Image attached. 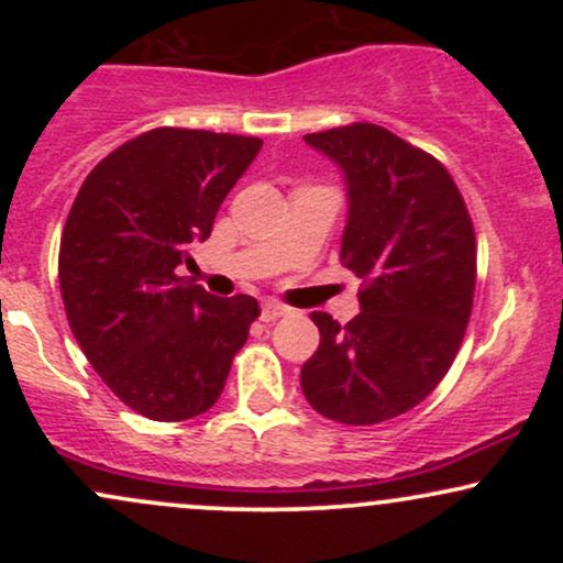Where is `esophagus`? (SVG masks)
<instances>
[{
    "mask_svg": "<svg viewBox=\"0 0 563 563\" xmlns=\"http://www.w3.org/2000/svg\"><path fill=\"white\" fill-rule=\"evenodd\" d=\"M283 314H288V307H283V303H277V301H264V307H262V320L264 322L280 320Z\"/></svg>",
    "mask_w": 563,
    "mask_h": 563,
    "instance_id": "obj_1",
    "label": "esophagus"
}]
</instances>
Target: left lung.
<instances>
[{
    "label": "left lung",
    "instance_id": "1",
    "mask_svg": "<svg viewBox=\"0 0 563 563\" xmlns=\"http://www.w3.org/2000/svg\"><path fill=\"white\" fill-rule=\"evenodd\" d=\"M341 166L349 219L341 264L363 280V312L339 325L309 318L320 346L301 389L320 416L349 426L391 421L423 402L463 344L476 288V235L442 161L378 124L303 137Z\"/></svg>",
    "mask_w": 563,
    "mask_h": 563
}]
</instances>
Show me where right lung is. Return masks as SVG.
Masks as SVG:
<instances>
[{
    "label": "right lung",
    "instance_id": "right-lung-1",
    "mask_svg": "<svg viewBox=\"0 0 563 563\" xmlns=\"http://www.w3.org/2000/svg\"><path fill=\"white\" fill-rule=\"evenodd\" d=\"M260 137L158 126L87 174L60 238L66 318L89 365L151 421H187L217 402L260 301L217 299L177 275L206 241Z\"/></svg>",
    "mask_w": 563,
    "mask_h": 563
}]
</instances>
